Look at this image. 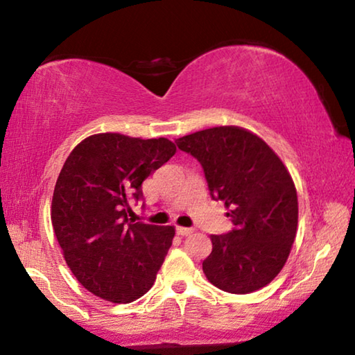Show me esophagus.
<instances>
[{
	"label": "esophagus",
	"mask_w": 355,
	"mask_h": 355,
	"mask_svg": "<svg viewBox=\"0 0 355 355\" xmlns=\"http://www.w3.org/2000/svg\"><path fill=\"white\" fill-rule=\"evenodd\" d=\"M175 230H177L178 235H182V236H188V235H191L192 232H194V230H192V228H188V227H180V225H177Z\"/></svg>",
	"instance_id": "1"
}]
</instances>
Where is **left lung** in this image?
Here are the masks:
<instances>
[{
	"instance_id": "1",
	"label": "left lung",
	"mask_w": 355,
	"mask_h": 355,
	"mask_svg": "<svg viewBox=\"0 0 355 355\" xmlns=\"http://www.w3.org/2000/svg\"><path fill=\"white\" fill-rule=\"evenodd\" d=\"M205 173L209 196L225 202L232 230L211 235L203 272L219 290L248 294L277 275L297 230V194L286 167L250 131L216 127L175 141Z\"/></svg>"
}]
</instances>
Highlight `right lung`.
Returning <instances> with one entry per match:
<instances>
[{
	"mask_svg": "<svg viewBox=\"0 0 355 355\" xmlns=\"http://www.w3.org/2000/svg\"><path fill=\"white\" fill-rule=\"evenodd\" d=\"M177 152L175 144L117 133L89 136L65 159L51 222L70 271L95 296L128 304L155 284L175 228L128 220L142 182Z\"/></svg>",
	"mask_w": 355,
	"mask_h": 355,
	"instance_id": "add662e5",
	"label": "right lung"
}]
</instances>
